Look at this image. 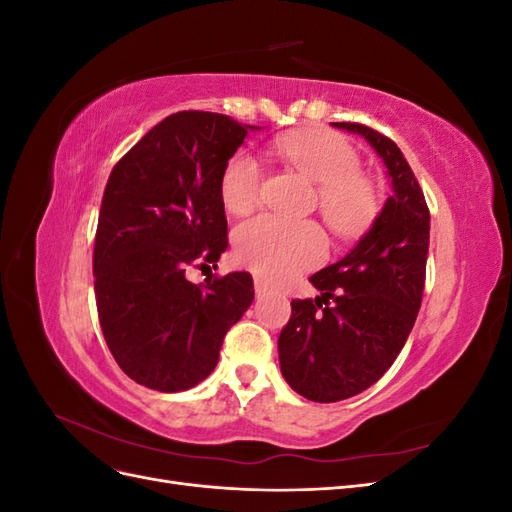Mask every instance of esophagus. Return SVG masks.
<instances>
[{
	"label": "esophagus",
	"mask_w": 512,
	"mask_h": 512,
	"mask_svg": "<svg viewBox=\"0 0 512 512\" xmlns=\"http://www.w3.org/2000/svg\"><path fill=\"white\" fill-rule=\"evenodd\" d=\"M254 288H256V294H258V297H262V294H267V292H269V286H267L265 282H262V280H258V277L254 280Z\"/></svg>",
	"instance_id": "obj_1"
}]
</instances>
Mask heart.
Here are the masks:
<instances>
[{
	"label": "heart",
	"mask_w": 512,
	"mask_h": 512,
	"mask_svg": "<svg viewBox=\"0 0 512 512\" xmlns=\"http://www.w3.org/2000/svg\"><path fill=\"white\" fill-rule=\"evenodd\" d=\"M275 151L286 164L316 183L320 215L337 237H359L380 215V190L361 168V156L342 134L309 130L280 136ZM262 168L237 151L220 173V198L230 213H250L260 203ZM235 254L267 282H284L327 256V239L314 222H288L273 215L243 222L235 232Z\"/></svg>",
	"instance_id": "heart-1"
}]
</instances>
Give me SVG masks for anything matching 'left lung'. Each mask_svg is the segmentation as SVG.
I'll list each match as a JSON object with an SVG mask.
<instances>
[{"instance_id":"obj_1","label":"left lung","mask_w":512,"mask_h":512,"mask_svg":"<svg viewBox=\"0 0 512 512\" xmlns=\"http://www.w3.org/2000/svg\"><path fill=\"white\" fill-rule=\"evenodd\" d=\"M333 126L378 151L393 196L350 254L309 277L320 297L292 299L277 339L286 382L320 404L363 393L393 365L421 309L429 252V207L404 153L363 123Z\"/></svg>"}]
</instances>
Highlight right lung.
Wrapping results in <instances>:
<instances>
[{
	"label": "right lung",
	"instance_id": "right-lung-1",
	"mask_svg": "<svg viewBox=\"0 0 512 512\" xmlns=\"http://www.w3.org/2000/svg\"><path fill=\"white\" fill-rule=\"evenodd\" d=\"M250 128L220 113L168 115L106 181L94 245L98 318L123 374L147 389L203 382L254 301L245 271L205 284L185 277L218 267L228 247L220 173Z\"/></svg>",
	"mask_w": 512,
	"mask_h": 512
}]
</instances>
